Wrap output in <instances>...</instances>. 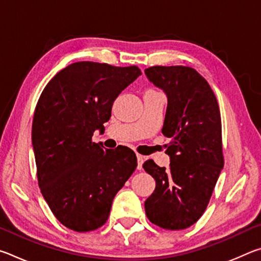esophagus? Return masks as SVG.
I'll return each instance as SVG.
<instances>
[{
    "label": "esophagus",
    "mask_w": 261,
    "mask_h": 261,
    "mask_svg": "<svg viewBox=\"0 0 261 261\" xmlns=\"http://www.w3.org/2000/svg\"><path fill=\"white\" fill-rule=\"evenodd\" d=\"M137 161H138V165H137V169L141 170V167H143V163H144V156L140 155V154H137Z\"/></svg>",
    "instance_id": "esophagus-1"
}]
</instances>
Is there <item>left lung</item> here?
Masks as SVG:
<instances>
[{
    "label": "left lung",
    "instance_id": "8db88e82",
    "mask_svg": "<svg viewBox=\"0 0 261 261\" xmlns=\"http://www.w3.org/2000/svg\"><path fill=\"white\" fill-rule=\"evenodd\" d=\"M145 74L167 95L162 134L170 138L166 149L169 167L153 160L143 165L155 179L145 212L156 226L180 230L204 213L223 168L218 100L206 79L190 67H151Z\"/></svg>",
    "mask_w": 261,
    "mask_h": 261
}]
</instances>
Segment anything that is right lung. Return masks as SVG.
Segmentation results:
<instances>
[{
    "label": "right lung",
    "mask_w": 261,
    "mask_h": 261,
    "mask_svg": "<svg viewBox=\"0 0 261 261\" xmlns=\"http://www.w3.org/2000/svg\"><path fill=\"white\" fill-rule=\"evenodd\" d=\"M140 74L136 65L76 62L39 98L32 123L39 187L55 218L74 231L105 224L114 197L136 169L132 149H103L92 136L105 129L115 99Z\"/></svg>",
    "instance_id": "obj_1"
}]
</instances>
